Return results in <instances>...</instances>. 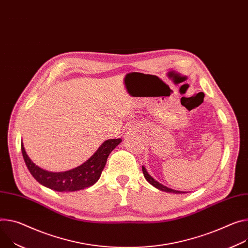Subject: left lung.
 <instances>
[{
	"label": "left lung",
	"mask_w": 248,
	"mask_h": 248,
	"mask_svg": "<svg viewBox=\"0 0 248 248\" xmlns=\"http://www.w3.org/2000/svg\"><path fill=\"white\" fill-rule=\"evenodd\" d=\"M142 172H143V175H144L145 179L147 180V182H148L149 184H151L153 187L158 189V190H161V191H164V192H168V193H174V194H183V193H184V192H181V191H177V190L170 189V188H168V187H166V186L160 184L159 182H157L155 179H153V178L148 174V172L146 171V169H145L144 166H142Z\"/></svg>",
	"instance_id": "1"
}]
</instances>
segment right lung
Returning a JSON list of instances; mask_svg holds the SVG:
<instances>
[{
    "label": "right lung",
    "instance_id": "right-lung-1",
    "mask_svg": "<svg viewBox=\"0 0 248 248\" xmlns=\"http://www.w3.org/2000/svg\"><path fill=\"white\" fill-rule=\"evenodd\" d=\"M121 142V139L108 140L82 165L58 173L43 170L35 165L28 156L22 142L21 152L29 171L39 184L58 192H73L91 187L98 181L109 153Z\"/></svg>",
    "mask_w": 248,
    "mask_h": 248
}]
</instances>
